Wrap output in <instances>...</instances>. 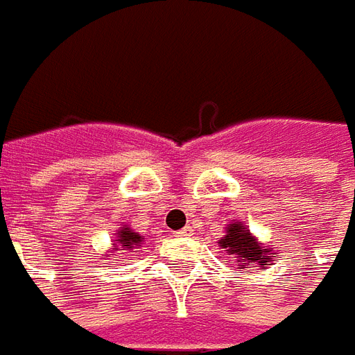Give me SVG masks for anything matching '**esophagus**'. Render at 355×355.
<instances>
[{"instance_id": "obj_1", "label": "esophagus", "mask_w": 355, "mask_h": 355, "mask_svg": "<svg viewBox=\"0 0 355 355\" xmlns=\"http://www.w3.org/2000/svg\"><path fill=\"white\" fill-rule=\"evenodd\" d=\"M178 234H180V236H191V234H193V228L187 225V227H183Z\"/></svg>"}]
</instances>
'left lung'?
<instances>
[{
    "mask_svg": "<svg viewBox=\"0 0 355 355\" xmlns=\"http://www.w3.org/2000/svg\"><path fill=\"white\" fill-rule=\"evenodd\" d=\"M218 246L225 248L228 256H232L240 268H258V270H266L268 266H272L273 261V248L261 244L260 240L256 239L248 227L240 220H234L227 225L225 236L218 240Z\"/></svg>",
    "mask_w": 355,
    "mask_h": 355,
    "instance_id": "8db88e82",
    "label": "left lung"
}]
</instances>
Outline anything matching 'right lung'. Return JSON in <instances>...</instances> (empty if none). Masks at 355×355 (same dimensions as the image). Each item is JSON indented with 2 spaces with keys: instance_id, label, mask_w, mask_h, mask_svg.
<instances>
[{
  "instance_id": "obj_1",
  "label": "right lung",
  "mask_w": 355,
  "mask_h": 355,
  "mask_svg": "<svg viewBox=\"0 0 355 355\" xmlns=\"http://www.w3.org/2000/svg\"><path fill=\"white\" fill-rule=\"evenodd\" d=\"M146 240L144 236L137 232V230H132V228L128 227V225H121V228L115 232V240H113V248L107 252L105 256L107 258H111L113 254H115L116 250H135L142 246Z\"/></svg>"
}]
</instances>
